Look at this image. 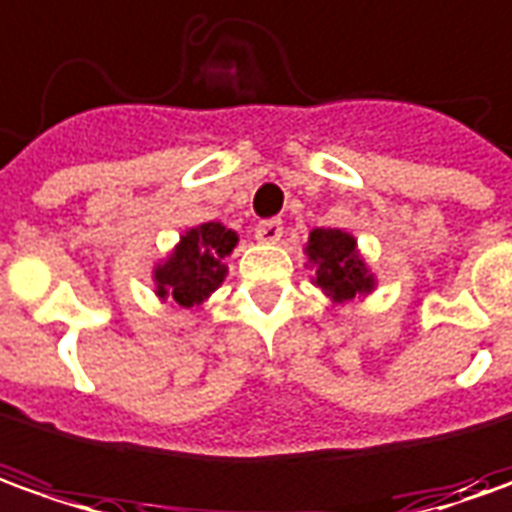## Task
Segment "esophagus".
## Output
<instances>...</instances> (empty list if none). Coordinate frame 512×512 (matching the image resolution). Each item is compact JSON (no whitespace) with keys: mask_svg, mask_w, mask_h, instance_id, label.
<instances>
[{"mask_svg":"<svg viewBox=\"0 0 512 512\" xmlns=\"http://www.w3.org/2000/svg\"><path fill=\"white\" fill-rule=\"evenodd\" d=\"M255 238L260 243H277V240L283 238V223L272 218V221H260L255 226Z\"/></svg>","mask_w":512,"mask_h":512,"instance_id":"obj_1","label":"esophagus"}]
</instances>
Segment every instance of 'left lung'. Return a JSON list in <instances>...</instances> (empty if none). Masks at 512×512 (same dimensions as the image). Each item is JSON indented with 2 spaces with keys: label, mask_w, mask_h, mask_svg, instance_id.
Returning <instances> with one entry per match:
<instances>
[{
  "label": "left lung",
  "mask_w": 512,
  "mask_h": 512,
  "mask_svg": "<svg viewBox=\"0 0 512 512\" xmlns=\"http://www.w3.org/2000/svg\"><path fill=\"white\" fill-rule=\"evenodd\" d=\"M309 263L317 269L314 286L326 291L331 303L343 306L354 297L371 294L377 280L357 252V240L343 229H314L306 243Z\"/></svg>",
  "instance_id": "left-lung-1"
}]
</instances>
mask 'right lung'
I'll use <instances>...</instances> for the list:
<instances>
[{
    "mask_svg": "<svg viewBox=\"0 0 512 512\" xmlns=\"http://www.w3.org/2000/svg\"><path fill=\"white\" fill-rule=\"evenodd\" d=\"M238 246V235L223 223L209 221L181 235L172 255L152 269L155 294L172 297L178 306L192 309L218 289L226 277V257Z\"/></svg>",
    "mask_w": 512,
    "mask_h": 512,
    "instance_id": "1",
    "label": "right lung"
}]
</instances>
